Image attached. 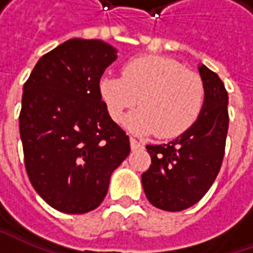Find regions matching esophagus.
<instances>
[{
  "label": "esophagus",
  "instance_id": "esophagus-1",
  "mask_svg": "<svg viewBox=\"0 0 253 253\" xmlns=\"http://www.w3.org/2000/svg\"><path fill=\"white\" fill-rule=\"evenodd\" d=\"M129 143H131V149H132V151H138V149H141L142 146H143L141 142L136 141L135 138H131V139H129Z\"/></svg>",
  "mask_w": 253,
  "mask_h": 253
}]
</instances>
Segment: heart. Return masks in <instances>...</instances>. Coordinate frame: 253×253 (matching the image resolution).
Segmentation results:
<instances>
[{
    "instance_id": "1",
    "label": "heart",
    "mask_w": 253,
    "mask_h": 253,
    "mask_svg": "<svg viewBox=\"0 0 253 253\" xmlns=\"http://www.w3.org/2000/svg\"><path fill=\"white\" fill-rule=\"evenodd\" d=\"M100 92L114 121L139 101L124 126L136 135L177 136L199 118L204 102V84L199 74L163 56L136 57L125 64L122 77L105 74Z\"/></svg>"
}]
</instances>
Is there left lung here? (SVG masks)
<instances>
[{"label":"left lung","mask_w":253,"mask_h":253,"mask_svg":"<svg viewBox=\"0 0 253 253\" xmlns=\"http://www.w3.org/2000/svg\"><path fill=\"white\" fill-rule=\"evenodd\" d=\"M204 102L187 131L163 145H148L152 158L142 186L152 206L181 211L204 197L218 174L228 132V92L218 74L199 64Z\"/></svg>","instance_id":"8db88e82"}]
</instances>
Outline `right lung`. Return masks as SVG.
I'll return each instance as SVG.
<instances>
[{
    "mask_svg": "<svg viewBox=\"0 0 253 253\" xmlns=\"http://www.w3.org/2000/svg\"><path fill=\"white\" fill-rule=\"evenodd\" d=\"M117 53L98 39H69L38 60L24 85L25 168L36 193L66 214L97 209L112 171L131 152L100 92V79Z\"/></svg>",
    "mask_w": 253,
    "mask_h": 253,
    "instance_id": "1",
    "label": "right lung"
}]
</instances>
